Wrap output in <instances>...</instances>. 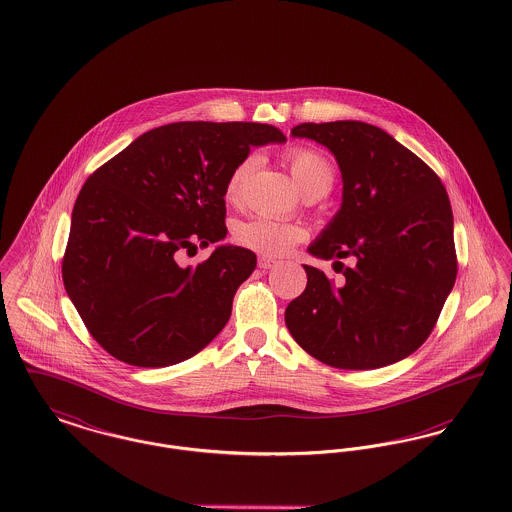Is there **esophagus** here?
Wrapping results in <instances>:
<instances>
[{"mask_svg": "<svg viewBox=\"0 0 512 512\" xmlns=\"http://www.w3.org/2000/svg\"><path fill=\"white\" fill-rule=\"evenodd\" d=\"M259 269H263V271H267V269H272L274 265H276V261L271 259V257H259Z\"/></svg>", "mask_w": 512, "mask_h": 512, "instance_id": "34e87169", "label": "esophagus"}]
</instances>
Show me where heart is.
Returning a JSON list of instances; mask_svg holds the SVG:
<instances>
[{"label": "heart", "instance_id": "b5f03b06", "mask_svg": "<svg viewBox=\"0 0 512 512\" xmlns=\"http://www.w3.org/2000/svg\"><path fill=\"white\" fill-rule=\"evenodd\" d=\"M286 162L303 193L309 189H325L329 193L334 181V172L329 158L323 152L309 147H296L288 151ZM255 164V156H245L230 170L224 185V197L228 203L240 201L247 178L251 176ZM305 238L307 232L300 224L271 216H251L240 220L234 226V240L238 241L241 247L261 253L265 257L286 255L296 243Z\"/></svg>", "mask_w": 512, "mask_h": 512}]
</instances>
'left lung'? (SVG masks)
<instances>
[{
	"instance_id": "left-lung-1",
	"label": "left lung",
	"mask_w": 512,
	"mask_h": 512,
	"mask_svg": "<svg viewBox=\"0 0 512 512\" xmlns=\"http://www.w3.org/2000/svg\"><path fill=\"white\" fill-rule=\"evenodd\" d=\"M334 154L342 207L309 245L334 259L346 282L303 265L307 286L286 307V327L315 360L377 369L416 352L433 331L456 280L452 209L439 176L391 135L363 121L301 123ZM354 256L350 270L340 258Z\"/></svg>"
}]
</instances>
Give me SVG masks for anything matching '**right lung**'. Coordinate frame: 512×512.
Here are the masks:
<instances>
[{
	"mask_svg": "<svg viewBox=\"0 0 512 512\" xmlns=\"http://www.w3.org/2000/svg\"><path fill=\"white\" fill-rule=\"evenodd\" d=\"M284 141L267 123L178 121L147 131L89 176L73 207L61 274L110 356L166 367L224 329L236 290L255 271V253L220 245L197 267H180L178 255L224 240L230 170L251 147Z\"/></svg>",
	"mask_w": 512,
	"mask_h": 512,
	"instance_id": "right-lung-1",
	"label": "right lung"
}]
</instances>
